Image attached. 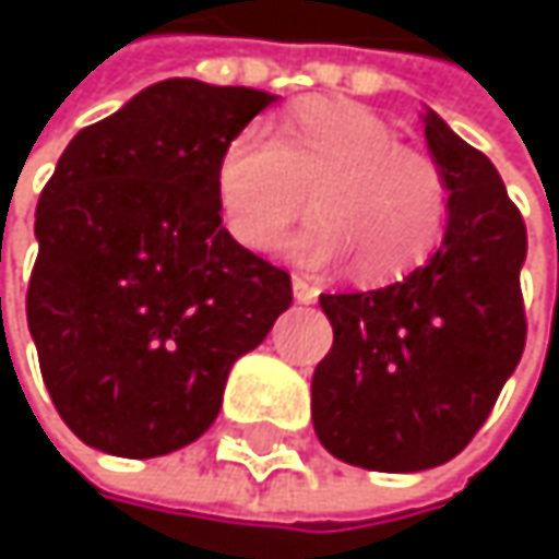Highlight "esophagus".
<instances>
[{
  "instance_id": "34e87169",
  "label": "esophagus",
  "mask_w": 559,
  "mask_h": 559,
  "mask_svg": "<svg viewBox=\"0 0 559 559\" xmlns=\"http://www.w3.org/2000/svg\"><path fill=\"white\" fill-rule=\"evenodd\" d=\"M290 290H294V300H297V304H313V300H317V287H313L310 281L300 278V275L290 278Z\"/></svg>"
}]
</instances>
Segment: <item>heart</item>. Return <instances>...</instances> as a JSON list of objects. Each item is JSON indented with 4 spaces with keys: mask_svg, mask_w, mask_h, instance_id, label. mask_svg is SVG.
<instances>
[{
    "mask_svg": "<svg viewBox=\"0 0 559 559\" xmlns=\"http://www.w3.org/2000/svg\"><path fill=\"white\" fill-rule=\"evenodd\" d=\"M216 203L233 239L272 252L304 213L317 210L284 249L310 269L346 255L359 281L411 272L440 242L447 183L437 162L397 142L389 122L353 99H304L272 132H236L216 162Z\"/></svg>",
    "mask_w": 559,
    "mask_h": 559,
    "instance_id": "heart-1",
    "label": "heart"
}]
</instances>
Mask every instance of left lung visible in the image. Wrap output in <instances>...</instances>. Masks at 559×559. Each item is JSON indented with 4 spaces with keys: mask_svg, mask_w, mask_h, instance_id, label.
Listing matches in <instances>:
<instances>
[{
    "mask_svg": "<svg viewBox=\"0 0 559 559\" xmlns=\"http://www.w3.org/2000/svg\"><path fill=\"white\" fill-rule=\"evenodd\" d=\"M447 183L440 249L376 290L320 294L333 349L313 372L320 443L376 473L453 460L486 424L524 353L527 233L496 165L433 109L420 112Z\"/></svg>",
    "mask_w": 559,
    "mask_h": 559,
    "instance_id": "left-lung-1",
    "label": "left lung"
}]
</instances>
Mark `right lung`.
<instances>
[{
  "mask_svg": "<svg viewBox=\"0 0 559 559\" xmlns=\"http://www.w3.org/2000/svg\"><path fill=\"white\" fill-rule=\"evenodd\" d=\"M278 96L170 76L80 129L41 190L28 330L63 424L148 460L210 430L290 278L223 226L216 162Z\"/></svg>",
  "mask_w": 559,
  "mask_h": 559,
  "instance_id": "1",
  "label": "right lung"
}]
</instances>
